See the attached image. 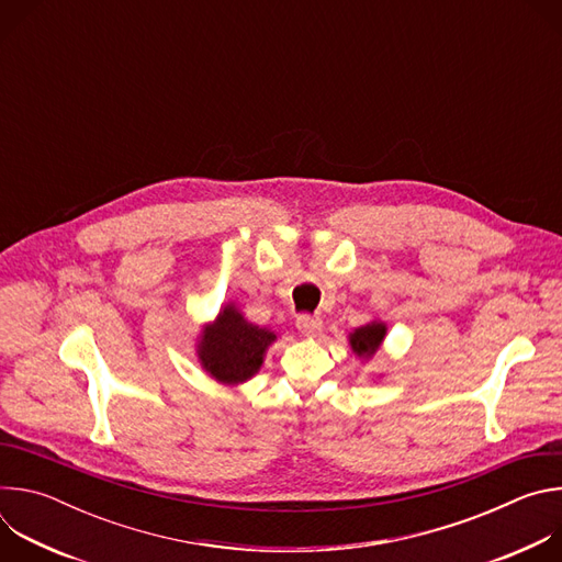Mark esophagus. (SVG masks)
<instances>
[{
    "mask_svg": "<svg viewBox=\"0 0 562 562\" xmlns=\"http://www.w3.org/2000/svg\"><path fill=\"white\" fill-rule=\"evenodd\" d=\"M295 327L300 329V334L313 338L319 334V329H323V319H319L317 315H311V313H302L295 319Z\"/></svg>",
    "mask_w": 562,
    "mask_h": 562,
    "instance_id": "34e87169",
    "label": "esophagus"
}]
</instances>
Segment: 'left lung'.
<instances>
[{
	"label": "left lung",
	"mask_w": 562,
	"mask_h": 562,
	"mask_svg": "<svg viewBox=\"0 0 562 562\" xmlns=\"http://www.w3.org/2000/svg\"><path fill=\"white\" fill-rule=\"evenodd\" d=\"M384 334H386V327L382 323H369L367 327H360L356 329L351 336H349V342H351V349L356 356L360 358H371L375 356V351L380 349L382 340H384Z\"/></svg>",
	"instance_id": "1"
}]
</instances>
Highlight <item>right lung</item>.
<instances>
[{"label": "right lung", "mask_w": 562, "mask_h": 562, "mask_svg": "<svg viewBox=\"0 0 562 562\" xmlns=\"http://www.w3.org/2000/svg\"><path fill=\"white\" fill-rule=\"evenodd\" d=\"M276 334L247 323L233 304L224 306L213 325L202 334L200 362L224 384H239L260 371L267 347Z\"/></svg>", "instance_id": "obj_1"}]
</instances>
